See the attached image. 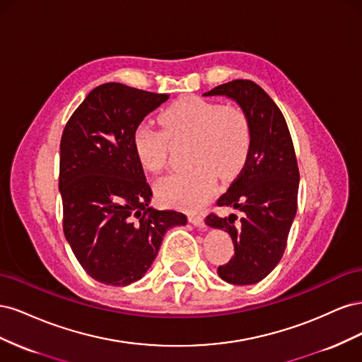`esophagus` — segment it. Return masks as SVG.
Here are the masks:
<instances>
[{"instance_id":"34e87169","label":"esophagus","mask_w":362,"mask_h":362,"mask_svg":"<svg viewBox=\"0 0 362 362\" xmlns=\"http://www.w3.org/2000/svg\"><path fill=\"white\" fill-rule=\"evenodd\" d=\"M189 221L192 225H194L198 229H201V231H205L206 229V225L204 222V217L201 214H190L189 216Z\"/></svg>"}]
</instances>
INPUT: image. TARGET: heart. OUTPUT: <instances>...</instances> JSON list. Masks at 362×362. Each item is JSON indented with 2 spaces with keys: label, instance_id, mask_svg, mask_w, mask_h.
I'll use <instances>...</instances> for the list:
<instances>
[{
  "label": "heart",
  "instance_id": "1",
  "mask_svg": "<svg viewBox=\"0 0 362 362\" xmlns=\"http://www.w3.org/2000/svg\"><path fill=\"white\" fill-rule=\"evenodd\" d=\"M164 129L141 124L136 128L133 145L139 163L148 172L158 173L168 160L170 139H192V168L161 178L158 198L170 205L198 210L210 198L216 170L233 177L247 160L252 131L246 113L234 105H222L199 98H185L161 113Z\"/></svg>",
  "mask_w": 362,
  "mask_h": 362
}]
</instances>
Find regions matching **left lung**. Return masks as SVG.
<instances>
[{"label": "left lung", "mask_w": 362, "mask_h": 362, "mask_svg": "<svg viewBox=\"0 0 362 362\" xmlns=\"http://www.w3.org/2000/svg\"><path fill=\"white\" fill-rule=\"evenodd\" d=\"M204 96H226L246 113L252 145L242 173L217 205L242 213L206 216L205 225L223 229L233 238L234 257L217 269L218 276L235 286L264 279L278 266L298 210L299 169L293 140L278 105L249 80L214 87Z\"/></svg>", "instance_id": "left-lung-1"}]
</instances>
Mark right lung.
<instances>
[{
    "label": "right lung",
    "mask_w": 362,
    "mask_h": 362,
    "mask_svg": "<svg viewBox=\"0 0 362 362\" xmlns=\"http://www.w3.org/2000/svg\"><path fill=\"white\" fill-rule=\"evenodd\" d=\"M168 100L164 93L105 83L84 98L63 129L64 237L87 275L105 286L139 281L164 234L187 223L182 213L151 206L152 190L133 145L141 120Z\"/></svg>",
    "instance_id": "obj_1"
}]
</instances>
